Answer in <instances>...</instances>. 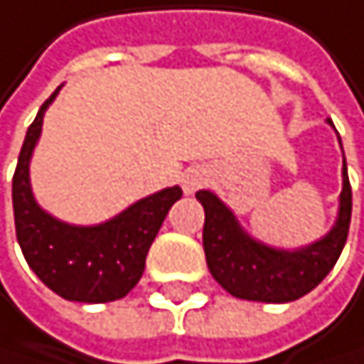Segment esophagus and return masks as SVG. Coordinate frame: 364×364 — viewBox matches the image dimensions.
<instances>
[{
  "label": "esophagus",
  "mask_w": 364,
  "mask_h": 364,
  "mask_svg": "<svg viewBox=\"0 0 364 364\" xmlns=\"http://www.w3.org/2000/svg\"><path fill=\"white\" fill-rule=\"evenodd\" d=\"M204 171H198V168H193V171H188L186 176H184V180H182V186H184V191L186 193H193V191H198V188L204 184Z\"/></svg>",
  "instance_id": "obj_1"
}]
</instances>
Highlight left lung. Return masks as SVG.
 Segmentation results:
<instances>
[{
  "label": "left lung",
  "mask_w": 364,
  "mask_h": 364,
  "mask_svg": "<svg viewBox=\"0 0 364 364\" xmlns=\"http://www.w3.org/2000/svg\"><path fill=\"white\" fill-rule=\"evenodd\" d=\"M196 198L204 206L202 242L211 276L222 284V289L242 300L291 302L302 298L325 280L347 242L351 222V184L345 158L336 225L323 240L302 249L287 251L258 242L240 227L233 211L215 193L198 191Z\"/></svg>",
  "instance_id": "8db88e82"
}]
</instances>
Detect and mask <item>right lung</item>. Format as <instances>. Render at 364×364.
I'll list each match as a JSON object with an SVG mask.
<instances>
[{"mask_svg":"<svg viewBox=\"0 0 364 364\" xmlns=\"http://www.w3.org/2000/svg\"><path fill=\"white\" fill-rule=\"evenodd\" d=\"M57 90L41 104L19 151L13 176L17 242L28 267L57 296L75 302L119 300L142 278L146 253L173 202L182 198V188H162L95 227L66 225L46 213L33 198L28 166Z\"/></svg>","mask_w":364,"mask_h":364,"instance_id":"1","label":"right lung"}]
</instances>
